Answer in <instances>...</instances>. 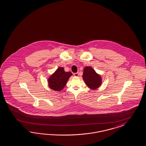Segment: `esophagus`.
Here are the masks:
<instances>
[{
	"instance_id": "1",
	"label": "esophagus",
	"mask_w": 146,
	"mask_h": 146,
	"mask_svg": "<svg viewBox=\"0 0 146 146\" xmlns=\"http://www.w3.org/2000/svg\"><path fill=\"white\" fill-rule=\"evenodd\" d=\"M74 75L76 76V77H77V76H78V72H76V73H74Z\"/></svg>"
}]
</instances>
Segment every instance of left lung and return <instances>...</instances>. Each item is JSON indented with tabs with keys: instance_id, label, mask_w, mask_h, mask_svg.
<instances>
[{
	"instance_id": "obj_1",
	"label": "left lung",
	"mask_w": 146,
	"mask_h": 146,
	"mask_svg": "<svg viewBox=\"0 0 146 146\" xmlns=\"http://www.w3.org/2000/svg\"><path fill=\"white\" fill-rule=\"evenodd\" d=\"M83 78L88 86L92 89L98 88L102 82L100 76L97 74L92 68L89 66L84 69Z\"/></svg>"
}]
</instances>
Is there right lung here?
<instances>
[{
  "mask_svg": "<svg viewBox=\"0 0 146 146\" xmlns=\"http://www.w3.org/2000/svg\"><path fill=\"white\" fill-rule=\"evenodd\" d=\"M72 75L70 72H65L63 68L57 69L56 72L49 78V87L55 91H60L64 88L66 82Z\"/></svg>",
  "mask_w": 146,
  "mask_h": 146,
  "instance_id": "obj_1",
  "label": "right lung"
}]
</instances>
